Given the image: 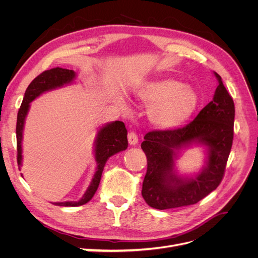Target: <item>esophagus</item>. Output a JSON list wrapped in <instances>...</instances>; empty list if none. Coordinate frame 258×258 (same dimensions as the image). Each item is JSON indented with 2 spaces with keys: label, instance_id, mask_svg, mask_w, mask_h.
<instances>
[{
  "label": "esophagus",
  "instance_id": "esophagus-1",
  "mask_svg": "<svg viewBox=\"0 0 258 258\" xmlns=\"http://www.w3.org/2000/svg\"><path fill=\"white\" fill-rule=\"evenodd\" d=\"M128 142L130 145H136L139 142V138L137 132L135 131H130L128 134Z\"/></svg>",
  "mask_w": 258,
  "mask_h": 258
}]
</instances>
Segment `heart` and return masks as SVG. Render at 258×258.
I'll use <instances>...</instances> for the list:
<instances>
[{
  "label": "heart",
  "mask_w": 258,
  "mask_h": 258,
  "mask_svg": "<svg viewBox=\"0 0 258 258\" xmlns=\"http://www.w3.org/2000/svg\"><path fill=\"white\" fill-rule=\"evenodd\" d=\"M137 97L151 106V121L162 129L181 126L196 111L199 101L190 86L170 79L146 83L138 90Z\"/></svg>",
  "instance_id": "b5f03b06"
}]
</instances>
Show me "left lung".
I'll use <instances>...</instances> for the list:
<instances>
[{"label":"left lung","mask_w":258,"mask_h":258,"mask_svg":"<svg viewBox=\"0 0 258 258\" xmlns=\"http://www.w3.org/2000/svg\"><path fill=\"white\" fill-rule=\"evenodd\" d=\"M218 86L213 100L192 121L182 128L153 130L144 136L141 147L147 158L142 196L152 208L166 210L197 204L217 188L225 174L233 140L235 103L215 73ZM198 141L209 147L208 167L191 180L172 173L174 150Z\"/></svg>","instance_id":"8db88e82"}]
</instances>
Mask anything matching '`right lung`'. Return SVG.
<instances>
[{"label": "right lung", "mask_w": 258, "mask_h": 258, "mask_svg": "<svg viewBox=\"0 0 258 258\" xmlns=\"http://www.w3.org/2000/svg\"><path fill=\"white\" fill-rule=\"evenodd\" d=\"M75 77V73L72 70L54 68L47 71L42 72L37 75L35 79L30 83L26 90L25 97H23L22 103L17 115V124H16V137H17V162L21 165V140H22V129L25 123L26 115L28 113L30 102L34 100L41 93L60 87V86L72 82ZM128 146L127 140V129L122 121L116 120L112 123H108L99 131L98 139L96 143V160L98 163L97 172L93 177L92 182L87 191L85 192L84 197L77 202H56V206L62 207H77L87 204V202L93 197L102 175V171L105 166L106 160L112 155L124 151Z\"/></svg>", "instance_id": "right-lung-1"}]
</instances>
